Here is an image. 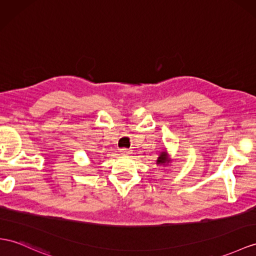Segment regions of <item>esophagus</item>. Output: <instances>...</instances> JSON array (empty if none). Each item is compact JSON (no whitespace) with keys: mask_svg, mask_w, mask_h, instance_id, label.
<instances>
[{"mask_svg":"<svg viewBox=\"0 0 256 256\" xmlns=\"http://www.w3.org/2000/svg\"><path fill=\"white\" fill-rule=\"evenodd\" d=\"M120 152L122 154H132V150L128 149V148H121L120 149Z\"/></svg>","mask_w":256,"mask_h":256,"instance_id":"esophagus-1","label":"esophagus"}]
</instances>
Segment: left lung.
<instances>
[{"label":"left lung","mask_w":256,"mask_h":256,"mask_svg":"<svg viewBox=\"0 0 256 256\" xmlns=\"http://www.w3.org/2000/svg\"><path fill=\"white\" fill-rule=\"evenodd\" d=\"M166 160V152H162V154L159 156L158 160H156V163L160 164V163H164Z\"/></svg>","instance_id":"obj_1"}]
</instances>
